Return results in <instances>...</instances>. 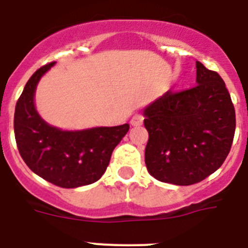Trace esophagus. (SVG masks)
Instances as JSON below:
<instances>
[{
  "mask_svg": "<svg viewBox=\"0 0 248 248\" xmlns=\"http://www.w3.org/2000/svg\"><path fill=\"white\" fill-rule=\"evenodd\" d=\"M142 122H144V115L140 114V113H136L133 118H131L130 123L133 126H139L141 125Z\"/></svg>",
  "mask_w": 248,
  "mask_h": 248,
  "instance_id": "obj_1",
  "label": "esophagus"
}]
</instances>
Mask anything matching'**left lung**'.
<instances>
[{
  "mask_svg": "<svg viewBox=\"0 0 248 248\" xmlns=\"http://www.w3.org/2000/svg\"><path fill=\"white\" fill-rule=\"evenodd\" d=\"M195 66L197 86L167 91L144 110L147 171L176 186L194 185L214 173L235 135V108L225 82L199 61Z\"/></svg>",
  "mask_w": 248,
  "mask_h": 248,
  "instance_id": "8db88e82",
  "label": "left lung"
}]
</instances>
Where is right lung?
<instances>
[{"label":"right lung","mask_w":248,"mask_h":248,"mask_svg":"<svg viewBox=\"0 0 248 248\" xmlns=\"http://www.w3.org/2000/svg\"><path fill=\"white\" fill-rule=\"evenodd\" d=\"M55 62L36 70L28 79L15 110L18 151L29 169L61 188H77L98 181L129 124L67 131L49 125L34 106L39 79Z\"/></svg>","instance_id":"add662e5"}]
</instances>
